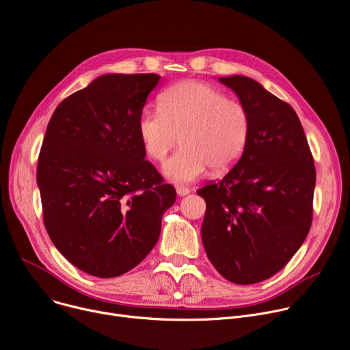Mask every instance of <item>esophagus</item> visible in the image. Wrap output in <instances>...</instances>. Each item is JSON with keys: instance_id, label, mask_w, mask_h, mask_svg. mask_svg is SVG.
<instances>
[{"instance_id": "obj_1", "label": "esophagus", "mask_w": 350, "mask_h": 350, "mask_svg": "<svg viewBox=\"0 0 350 350\" xmlns=\"http://www.w3.org/2000/svg\"><path fill=\"white\" fill-rule=\"evenodd\" d=\"M176 193L178 196H186L191 193V189L189 187H185V186H176Z\"/></svg>"}]
</instances>
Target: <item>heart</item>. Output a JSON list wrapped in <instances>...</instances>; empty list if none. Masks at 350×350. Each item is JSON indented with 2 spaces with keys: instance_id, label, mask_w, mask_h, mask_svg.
Wrapping results in <instances>:
<instances>
[{
  "instance_id": "heart-1",
  "label": "heart",
  "mask_w": 350,
  "mask_h": 350,
  "mask_svg": "<svg viewBox=\"0 0 350 350\" xmlns=\"http://www.w3.org/2000/svg\"><path fill=\"white\" fill-rule=\"evenodd\" d=\"M137 131L144 152L163 161L174 146L163 174L176 183L202 178L208 167L220 174L232 168L247 150L251 115L247 106L202 81H182L158 99V111H142Z\"/></svg>"
}]
</instances>
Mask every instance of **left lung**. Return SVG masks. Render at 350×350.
<instances>
[{
  "mask_svg": "<svg viewBox=\"0 0 350 350\" xmlns=\"http://www.w3.org/2000/svg\"><path fill=\"white\" fill-rule=\"evenodd\" d=\"M251 115L245 152L198 191L206 200L202 241L227 280L272 278L300 250L312 221L314 159L293 107L245 75L220 77Z\"/></svg>",
  "mask_w": 350,
  "mask_h": 350,
  "instance_id": "8db88e82",
  "label": "left lung"
}]
</instances>
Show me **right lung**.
<instances>
[{"label":"right lung","instance_id":"right-lung-1","mask_svg":"<svg viewBox=\"0 0 350 350\" xmlns=\"http://www.w3.org/2000/svg\"><path fill=\"white\" fill-rule=\"evenodd\" d=\"M157 74H105L53 113L38 163L51 243L79 271L116 278L157 244L176 192L146 159L137 122Z\"/></svg>","mask_w":350,"mask_h":350}]
</instances>
